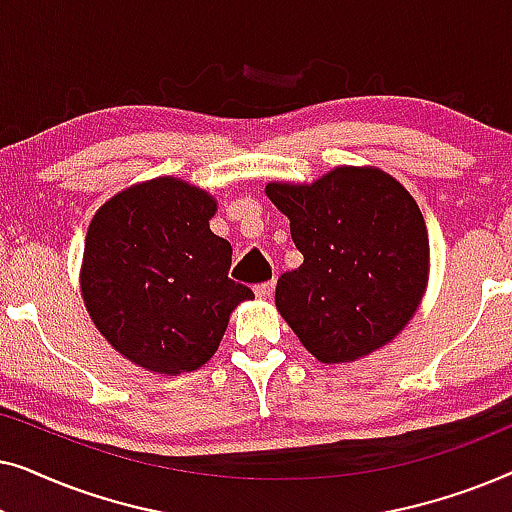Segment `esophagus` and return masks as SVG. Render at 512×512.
<instances>
[{
  "label": "esophagus",
  "instance_id": "esophagus-1",
  "mask_svg": "<svg viewBox=\"0 0 512 512\" xmlns=\"http://www.w3.org/2000/svg\"><path fill=\"white\" fill-rule=\"evenodd\" d=\"M256 296L261 300H268L272 296V291H275V282H265V284H258L256 286Z\"/></svg>",
  "mask_w": 512,
  "mask_h": 512
}]
</instances>
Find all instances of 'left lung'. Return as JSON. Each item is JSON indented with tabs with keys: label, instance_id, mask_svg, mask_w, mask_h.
I'll use <instances>...</instances> for the list:
<instances>
[{
	"label": "left lung",
	"instance_id": "1",
	"mask_svg": "<svg viewBox=\"0 0 512 512\" xmlns=\"http://www.w3.org/2000/svg\"><path fill=\"white\" fill-rule=\"evenodd\" d=\"M289 216L303 265L277 282L275 305L321 363L368 356L403 331L429 282V235L417 202L377 167H335L312 184L265 186Z\"/></svg>",
	"mask_w": 512,
	"mask_h": 512
}]
</instances>
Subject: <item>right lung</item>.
<instances>
[{
	"label": "right lung",
	"mask_w": 512,
	"mask_h": 512,
	"mask_svg": "<svg viewBox=\"0 0 512 512\" xmlns=\"http://www.w3.org/2000/svg\"><path fill=\"white\" fill-rule=\"evenodd\" d=\"M216 200L158 177L97 209L81 265L86 310L111 347L151 373L212 359L230 312L254 291L228 277L233 247L209 230Z\"/></svg>",
	"instance_id": "1"
}]
</instances>
